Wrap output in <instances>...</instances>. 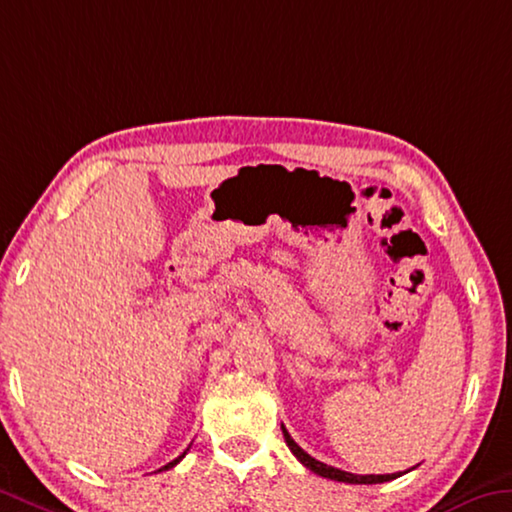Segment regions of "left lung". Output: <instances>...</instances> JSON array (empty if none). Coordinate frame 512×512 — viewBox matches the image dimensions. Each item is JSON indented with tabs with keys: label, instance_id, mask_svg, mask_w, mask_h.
Instances as JSON below:
<instances>
[{
	"label": "left lung",
	"instance_id": "8db88e82",
	"mask_svg": "<svg viewBox=\"0 0 512 512\" xmlns=\"http://www.w3.org/2000/svg\"><path fill=\"white\" fill-rule=\"evenodd\" d=\"M282 435H285V442H287V446L291 449V453H294V456H296L300 462H303V465H305L307 469H310V472L319 474V476H323V478H330V481L355 483V485H373V483H387V481H392V478L401 476V472H399V474H364V476L351 474V472H342V469H337V467L323 465V462H319L316 458H312L310 453L300 449V446H298L294 440H291V435L287 433L285 426H282Z\"/></svg>",
	"mask_w": 512,
	"mask_h": 512
}]
</instances>
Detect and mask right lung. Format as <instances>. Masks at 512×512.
I'll return each instance as SVG.
<instances>
[{"label":"right lung","instance_id":"1","mask_svg":"<svg viewBox=\"0 0 512 512\" xmlns=\"http://www.w3.org/2000/svg\"><path fill=\"white\" fill-rule=\"evenodd\" d=\"M186 451H189V449H186ZM186 451L182 453V456H180V458H175L173 462H168V465H164V467H161V469H170V467H175V465H177V462H180V460H182V458L186 456ZM161 469H159V472H161Z\"/></svg>","mask_w":512,"mask_h":512}]
</instances>
